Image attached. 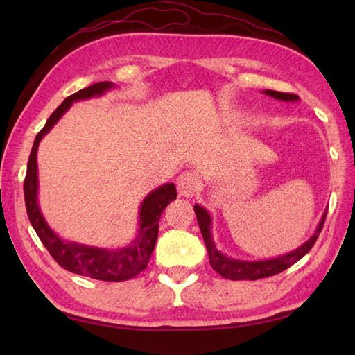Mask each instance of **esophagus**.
<instances>
[{"mask_svg": "<svg viewBox=\"0 0 355 355\" xmlns=\"http://www.w3.org/2000/svg\"><path fill=\"white\" fill-rule=\"evenodd\" d=\"M177 187L182 197H192L198 189V178L192 172H183L177 180Z\"/></svg>", "mask_w": 355, "mask_h": 355, "instance_id": "1", "label": "esophagus"}]
</instances>
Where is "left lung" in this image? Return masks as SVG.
Returning <instances> with one entry per match:
<instances>
[{
    "mask_svg": "<svg viewBox=\"0 0 355 355\" xmlns=\"http://www.w3.org/2000/svg\"><path fill=\"white\" fill-rule=\"evenodd\" d=\"M262 93L273 97V99L284 101V102L299 101V97L296 94L273 92V89H266V92ZM193 210H195V215H197L201 235H202V239H205V244L207 248L210 266H212V268L216 271V273H220L225 279H230V281H256V279H261V277L275 276L288 267H291L293 263H296L299 259H302L304 256L311 250V247L319 238V233L322 232L323 223H325V218H327V212H325L318 225V229H315V232L313 233V236L308 241H305L302 245H299L296 250L285 253L282 256H277V258L261 259V261H244V259L229 258L227 254H224L221 250H218L214 241V235H212V216H210L207 210L200 205H195Z\"/></svg>",
    "mask_w": 355,
    "mask_h": 355,
    "instance_id": "left-lung-1",
    "label": "left lung"
}]
</instances>
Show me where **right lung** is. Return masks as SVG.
<instances>
[{
    "mask_svg": "<svg viewBox=\"0 0 355 355\" xmlns=\"http://www.w3.org/2000/svg\"><path fill=\"white\" fill-rule=\"evenodd\" d=\"M114 88L112 82H97L80 92L67 97L59 105L55 112L49 117L47 123L37 132L32 153L28 157L27 173L24 180V198L28 220L32 223L36 235L40 236L42 244L47 248L59 266L80 276H88L99 281L120 282L137 276L140 271L146 268L150 254L154 252L155 241L158 236V221L163 210L169 202L177 198V189L173 183H166L149 192L141 201L139 210V230L137 235L131 241L130 245L122 248H102L85 245L73 241H65L58 233L50 229L41 212L37 202V146L40 141L55 126L67 111L70 110L73 102L99 97Z\"/></svg>",
    "mask_w": 355,
    "mask_h": 355,
    "instance_id": "add662e5",
    "label": "right lung"
}]
</instances>
